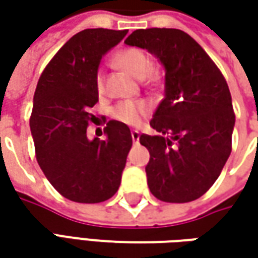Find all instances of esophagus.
Segmentation results:
<instances>
[{"label": "esophagus", "mask_w": 258, "mask_h": 258, "mask_svg": "<svg viewBox=\"0 0 258 258\" xmlns=\"http://www.w3.org/2000/svg\"><path fill=\"white\" fill-rule=\"evenodd\" d=\"M132 141H134V142H138V141H139V136H141V134H139V132H138V131H132Z\"/></svg>", "instance_id": "esophagus-1"}]
</instances>
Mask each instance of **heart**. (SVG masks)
Instances as JSON below:
<instances>
[{"mask_svg": "<svg viewBox=\"0 0 258 258\" xmlns=\"http://www.w3.org/2000/svg\"><path fill=\"white\" fill-rule=\"evenodd\" d=\"M114 63L120 69L126 70L127 73L136 77L138 80H144L152 72V58L141 48H123L114 55ZM94 89L99 96H103L106 90V76L102 69H99L94 75ZM151 112V106L145 100H126L120 102L112 109V117L129 124V126H138L144 120L145 117Z\"/></svg>", "mask_w": 258, "mask_h": 258, "instance_id": "b5f03b06", "label": "heart"}]
</instances>
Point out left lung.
Listing matches in <instances>:
<instances>
[{"label": "left lung", "mask_w": 258, "mask_h": 258, "mask_svg": "<svg viewBox=\"0 0 258 258\" xmlns=\"http://www.w3.org/2000/svg\"><path fill=\"white\" fill-rule=\"evenodd\" d=\"M124 43L148 50L165 67V97L151 120L159 135L139 138L151 155L148 186L165 203L194 201L213 186L231 154L235 114L228 85L181 30H136Z\"/></svg>", "instance_id": "8db88e82"}]
</instances>
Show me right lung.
I'll return each mask as SVG.
<instances>
[{
    "label": "right lung",
    "mask_w": 258,
    "mask_h": 258,
    "mask_svg": "<svg viewBox=\"0 0 258 258\" xmlns=\"http://www.w3.org/2000/svg\"><path fill=\"white\" fill-rule=\"evenodd\" d=\"M127 30L87 28L73 35L45 66L34 93L30 129L35 158L45 178L64 198L103 203L119 189L132 135L109 120L106 139H87L99 102L94 75L102 55L120 43Z\"/></svg>",
    "instance_id": "1"
}]
</instances>
